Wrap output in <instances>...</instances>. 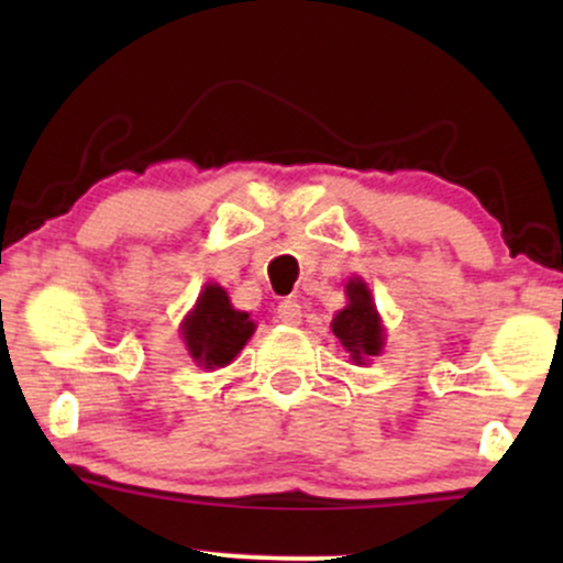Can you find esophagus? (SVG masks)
I'll return each mask as SVG.
<instances>
[{
  "mask_svg": "<svg viewBox=\"0 0 563 563\" xmlns=\"http://www.w3.org/2000/svg\"><path fill=\"white\" fill-rule=\"evenodd\" d=\"M277 320L286 325H299L301 322V303L296 299H283L277 303Z\"/></svg>",
  "mask_w": 563,
  "mask_h": 563,
  "instance_id": "1",
  "label": "esophagus"
}]
</instances>
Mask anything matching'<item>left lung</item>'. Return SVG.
Instances as JSON below:
<instances>
[{"label": "left lung", "mask_w": 563, "mask_h": 563, "mask_svg": "<svg viewBox=\"0 0 563 563\" xmlns=\"http://www.w3.org/2000/svg\"><path fill=\"white\" fill-rule=\"evenodd\" d=\"M346 299L349 303L335 314L331 328L341 346L349 352V357L357 365H365L367 357H378L380 349H384V325H380L376 303H373L371 288L365 286V280L352 277L346 283Z\"/></svg>", "instance_id": "left-lung-1"}]
</instances>
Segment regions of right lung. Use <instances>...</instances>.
I'll list each match as a JSON object with an SVG mask.
<instances>
[{
    "label": "right lung",
    "mask_w": 563,
    "mask_h": 563,
    "mask_svg": "<svg viewBox=\"0 0 563 563\" xmlns=\"http://www.w3.org/2000/svg\"><path fill=\"white\" fill-rule=\"evenodd\" d=\"M256 331L249 312L232 309L228 290L209 283L200 290L196 309L183 322V339L190 357L200 367H224L238 357V352Z\"/></svg>",
    "instance_id": "1"
}]
</instances>
